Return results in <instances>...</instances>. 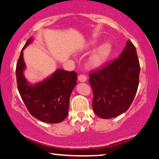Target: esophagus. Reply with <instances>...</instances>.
<instances>
[{
	"label": "esophagus",
	"instance_id": "34e87169",
	"mask_svg": "<svg viewBox=\"0 0 159 159\" xmlns=\"http://www.w3.org/2000/svg\"><path fill=\"white\" fill-rule=\"evenodd\" d=\"M78 80H79L80 82H85L87 80L86 76L84 75V74H80V75L78 76Z\"/></svg>",
	"mask_w": 159,
	"mask_h": 159
}]
</instances>
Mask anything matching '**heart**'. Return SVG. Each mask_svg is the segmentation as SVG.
Returning a JSON list of instances; mask_svg holds the SVG:
<instances>
[{"instance_id": "1", "label": "heart", "mask_w": 159, "mask_h": 159, "mask_svg": "<svg viewBox=\"0 0 159 159\" xmlns=\"http://www.w3.org/2000/svg\"><path fill=\"white\" fill-rule=\"evenodd\" d=\"M111 52V46L109 43H104L97 48L91 54L89 59V63L91 67L98 68L106 62Z\"/></svg>"}]
</instances>
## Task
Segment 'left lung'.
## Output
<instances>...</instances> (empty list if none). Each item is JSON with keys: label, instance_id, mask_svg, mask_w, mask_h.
Instances as JSON below:
<instances>
[{"label": "left lung", "instance_id": "left-lung-1", "mask_svg": "<svg viewBox=\"0 0 159 159\" xmlns=\"http://www.w3.org/2000/svg\"><path fill=\"white\" fill-rule=\"evenodd\" d=\"M139 74L135 47L128 40L117 59L89 74L94 113L101 118L109 119L127 111L137 92Z\"/></svg>", "mask_w": 159, "mask_h": 159}]
</instances>
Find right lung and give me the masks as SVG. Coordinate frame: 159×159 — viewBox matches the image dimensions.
<instances>
[{
    "label": "right lung",
    "instance_id": "1",
    "mask_svg": "<svg viewBox=\"0 0 159 159\" xmlns=\"http://www.w3.org/2000/svg\"><path fill=\"white\" fill-rule=\"evenodd\" d=\"M32 39H28L22 48L16 65L18 91L27 110L33 117L50 124L60 123L68 114L70 96L76 84L77 74L58 69L42 83L29 85L23 74L25 68L23 50Z\"/></svg>",
    "mask_w": 159,
    "mask_h": 159
}]
</instances>
